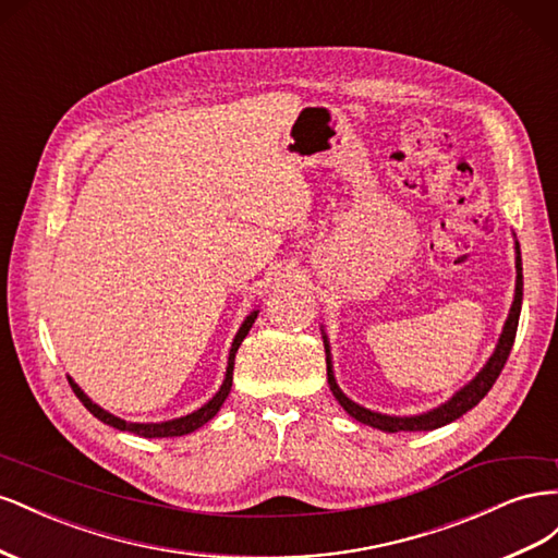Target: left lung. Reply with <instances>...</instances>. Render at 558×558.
<instances>
[{
    "label": "left lung",
    "instance_id": "left-lung-1",
    "mask_svg": "<svg viewBox=\"0 0 558 558\" xmlns=\"http://www.w3.org/2000/svg\"><path fill=\"white\" fill-rule=\"evenodd\" d=\"M514 252H517V284H514V301L512 306H509L507 313V320L502 327L500 339L496 343V350H493V355L486 360L484 367L480 369L470 384H465L458 392H453L447 402L416 413V416H390V413H380V411H372L367 407H362L357 402L350 400V397L339 388L337 378H333V364H331V345L329 339L325 333V327H320L323 331V341H325V353H327V384L329 390L337 397L339 404L345 409L348 416H353L355 421L364 423V425H372L376 429H384V433H418V429H437L447 423H453L456 418L463 416L470 409H474L480 404L486 392L496 384V378L500 376L505 362L509 357V350L514 345V337H517V327H519V315H521V301H523V274H521V250L519 243L514 241Z\"/></svg>",
    "mask_w": 558,
    "mask_h": 558
}]
</instances>
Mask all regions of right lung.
<instances>
[{"mask_svg": "<svg viewBox=\"0 0 558 558\" xmlns=\"http://www.w3.org/2000/svg\"><path fill=\"white\" fill-rule=\"evenodd\" d=\"M257 315H259V311H252V313L245 317V320H243L241 329L235 331V339H233L231 350H229L227 374H225V380H221L219 390L213 395V400L205 402L201 409L186 413V416L170 418V421H161V423H131V421H123V418L114 416V413H109L107 409H102L100 404H95V402L90 400V397L74 384V378H72V376H68V380H70V386H72L74 395L78 397V400L84 402V407L93 413L95 418L102 421L105 425H111V427L121 429V433H133V435H137V437H147V439H156V437H182V435H189V433H194V429L203 427V425L208 423L210 418H215V416H217V411L221 409V404L227 402V397H229L231 386H233V360H235V353H238V348H241L243 339L247 337V331L252 329L254 320H257Z\"/></svg>", "mask_w": 558, "mask_h": 558, "instance_id": "add662e5", "label": "right lung"}]
</instances>
